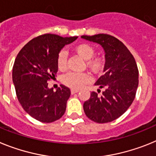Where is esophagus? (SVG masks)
Returning a JSON list of instances; mask_svg holds the SVG:
<instances>
[{"label":"esophagus","mask_w":156,"mask_h":156,"mask_svg":"<svg viewBox=\"0 0 156 156\" xmlns=\"http://www.w3.org/2000/svg\"><path fill=\"white\" fill-rule=\"evenodd\" d=\"M78 91H79V89H70V93H71V94H74V93H78Z\"/></svg>","instance_id":"obj_1"}]
</instances>
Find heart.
Returning a JSON list of instances; mask_svg holds the SVG:
<instances>
[{"label":"heart","mask_w":156,"mask_h":156,"mask_svg":"<svg viewBox=\"0 0 156 156\" xmlns=\"http://www.w3.org/2000/svg\"><path fill=\"white\" fill-rule=\"evenodd\" d=\"M74 51L84 59H86V65L93 72L98 74L101 72L105 65V61L102 56H93L95 49L91 44L87 43L79 44L74 48ZM58 69L60 70H66L67 66V54L65 50L59 52L56 59ZM92 80V77L88 73L70 72L64 75L63 82L64 85L73 89H79L85 84Z\"/></svg>","instance_id":"b5f03b06"}]
</instances>
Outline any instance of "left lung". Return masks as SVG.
Instances as JSON below:
<instances>
[{"mask_svg": "<svg viewBox=\"0 0 156 156\" xmlns=\"http://www.w3.org/2000/svg\"><path fill=\"white\" fill-rule=\"evenodd\" d=\"M82 37L100 44L105 52L104 74L95 83L105 90L101 96L92 92L84 103V112L95 122H110L125 113L134 100L139 82L136 63L126 46L112 35L99 34Z\"/></svg>", "mask_w": 156, "mask_h": 156, "instance_id": "1", "label": "left lung"}]
</instances>
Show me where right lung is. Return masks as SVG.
<instances>
[{"label":"right lung","instance_id":"right-lung-1","mask_svg":"<svg viewBox=\"0 0 156 156\" xmlns=\"http://www.w3.org/2000/svg\"><path fill=\"white\" fill-rule=\"evenodd\" d=\"M77 38L40 35L25 44L16 56L12 68L16 96L24 111L37 121L50 123L64 115L70 89L61 85L54 92L48 89V82L56 76L60 50Z\"/></svg>","mask_w":156,"mask_h":156}]
</instances>
